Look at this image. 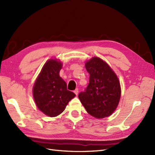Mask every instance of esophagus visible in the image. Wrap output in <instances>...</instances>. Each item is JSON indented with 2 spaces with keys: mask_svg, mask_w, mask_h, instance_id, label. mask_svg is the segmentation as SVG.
I'll return each mask as SVG.
<instances>
[{
  "mask_svg": "<svg viewBox=\"0 0 155 155\" xmlns=\"http://www.w3.org/2000/svg\"><path fill=\"white\" fill-rule=\"evenodd\" d=\"M78 88H76V89H75V90L74 91V92L76 94V95H78Z\"/></svg>",
  "mask_w": 155,
  "mask_h": 155,
  "instance_id": "esophagus-1",
  "label": "esophagus"
}]
</instances>
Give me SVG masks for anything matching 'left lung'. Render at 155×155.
Masks as SVG:
<instances>
[{"instance_id": "1", "label": "left lung", "mask_w": 155, "mask_h": 155, "mask_svg": "<svg viewBox=\"0 0 155 155\" xmlns=\"http://www.w3.org/2000/svg\"><path fill=\"white\" fill-rule=\"evenodd\" d=\"M89 83L78 97L89 114L96 118L110 116L118 107L120 84L116 74L101 59L94 57L85 64Z\"/></svg>"}]
</instances>
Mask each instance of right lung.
<instances>
[{"label": "right lung", "mask_w": 155, "mask_h": 155, "mask_svg": "<svg viewBox=\"0 0 155 155\" xmlns=\"http://www.w3.org/2000/svg\"><path fill=\"white\" fill-rule=\"evenodd\" d=\"M62 63L50 59L44 64L33 87L38 109L46 115L55 117L64 111L76 94L67 90V83L59 76Z\"/></svg>", "instance_id": "add662e5"}]
</instances>
